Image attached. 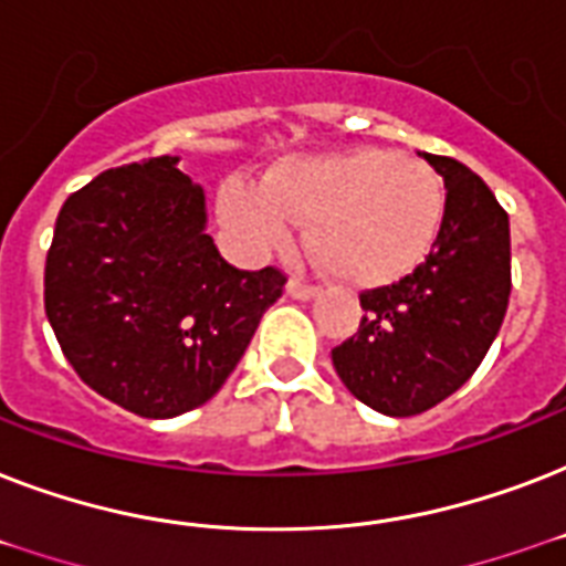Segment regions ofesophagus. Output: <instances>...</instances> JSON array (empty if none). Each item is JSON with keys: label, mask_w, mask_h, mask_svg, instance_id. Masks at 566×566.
I'll use <instances>...</instances> for the list:
<instances>
[{"label": "esophagus", "mask_w": 566, "mask_h": 566, "mask_svg": "<svg viewBox=\"0 0 566 566\" xmlns=\"http://www.w3.org/2000/svg\"><path fill=\"white\" fill-rule=\"evenodd\" d=\"M287 296H291V300H300V302H311L319 296V287L300 282V279H291V282H287Z\"/></svg>", "instance_id": "esophagus-1"}]
</instances>
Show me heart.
<instances>
[{"instance_id":"1","label":"heart","mask_w":566,"mask_h":566,"mask_svg":"<svg viewBox=\"0 0 566 566\" xmlns=\"http://www.w3.org/2000/svg\"><path fill=\"white\" fill-rule=\"evenodd\" d=\"M220 222L247 258H266L305 226L311 255L353 287H381L426 261L443 220V190L429 164L385 149L287 155L261 188L226 179Z\"/></svg>"}]
</instances>
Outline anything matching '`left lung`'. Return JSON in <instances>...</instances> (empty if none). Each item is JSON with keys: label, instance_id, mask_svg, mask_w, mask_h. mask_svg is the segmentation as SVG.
Instances as JSON below:
<instances>
[{"label": "left lung", "instance_id": "left-lung-1", "mask_svg": "<svg viewBox=\"0 0 566 566\" xmlns=\"http://www.w3.org/2000/svg\"><path fill=\"white\" fill-rule=\"evenodd\" d=\"M420 155L447 188L429 258L402 282L361 293L358 335L332 349L346 390L387 417L455 394L500 335L511 293L509 213L470 167Z\"/></svg>", "mask_w": 566, "mask_h": 566}]
</instances>
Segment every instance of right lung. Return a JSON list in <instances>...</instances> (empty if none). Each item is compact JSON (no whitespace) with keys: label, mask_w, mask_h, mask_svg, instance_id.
I'll list each match as a JSON object with an SVG mask.
<instances>
[{"label":"right lung","mask_w":566,"mask_h":566,"mask_svg":"<svg viewBox=\"0 0 566 566\" xmlns=\"http://www.w3.org/2000/svg\"><path fill=\"white\" fill-rule=\"evenodd\" d=\"M161 155L99 172L64 202L46 255V317L96 394L149 420L208 402L284 279L226 264L202 188Z\"/></svg>","instance_id":"add662e5"}]
</instances>
